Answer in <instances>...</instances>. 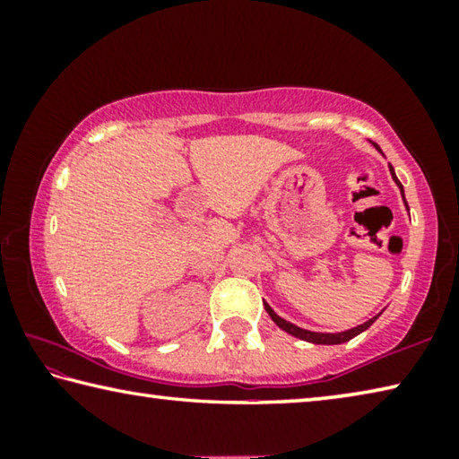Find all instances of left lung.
Segmentation results:
<instances>
[{
    "mask_svg": "<svg viewBox=\"0 0 459 459\" xmlns=\"http://www.w3.org/2000/svg\"><path fill=\"white\" fill-rule=\"evenodd\" d=\"M391 174H393V180L397 182V186H399L401 192H403V186H401V182H399V178L394 176V169H393V166H391ZM403 200H405V194H403ZM405 204H407V202H405ZM265 309H267V314L271 316V320H273V322L279 325V328L285 330L287 333H291V336H295V338L306 340V342H312V344H342V342L352 340L354 336H359L360 332L368 330L370 325L375 324V320H377V317H372V320L364 322V324H360V325H356V328L348 330V332H340V333H320V332L301 330V328H298V325H293V324H290V322H285L283 317H279V316L273 312V309H271L267 304H265Z\"/></svg>",
    "mask_w": 459,
    "mask_h": 459,
    "instance_id": "8db88e82",
    "label": "left lung"
}]
</instances>
